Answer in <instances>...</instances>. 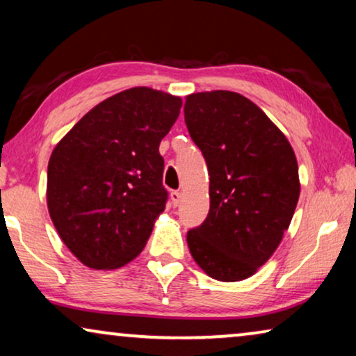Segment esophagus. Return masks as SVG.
<instances>
[{"label":"esophagus","mask_w":356,"mask_h":356,"mask_svg":"<svg viewBox=\"0 0 356 356\" xmlns=\"http://www.w3.org/2000/svg\"><path fill=\"white\" fill-rule=\"evenodd\" d=\"M170 199H172L173 206L177 207L178 204H179V201H181V193H179V191H172V193H170Z\"/></svg>","instance_id":"1"}]
</instances>
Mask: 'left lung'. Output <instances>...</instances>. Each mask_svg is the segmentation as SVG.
Segmentation results:
<instances>
[{"mask_svg": "<svg viewBox=\"0 0 356 356\" xmlns=\"http://www.w3.org/2000/svg\"><path fill=\"white\" fill-rule=\"evenodd\" d=\"M184 123L211 175V209L188 232L189 251L212 279H248L274 254L293 217L300 197L293 149L236 92L188 95Z\"/></svg>", "mask_w": 356, "mask_h": 356, "instance_id": "obj_1", "label": "left lung"}]
</instances>
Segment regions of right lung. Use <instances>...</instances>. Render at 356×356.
I'll return each instance as SVG.
<instances>
[{
    "instance_id": "add662e5",
    "label": "right lung",
    "mask_w": 356,
    "mask_h": 356,
    "mask_svg": "<svg viewBox=\"0 0 356 356\" xmlns=\"http://www.w3.org/2000/svg\"><path fill=\"white\" fill-rule=\"evenodd\" d=\"M181 99L134 87L77 121L48 162V212L82 264L116 269L143 251L168 193L159 145Z\"/></svg>"
}]
</instances>
